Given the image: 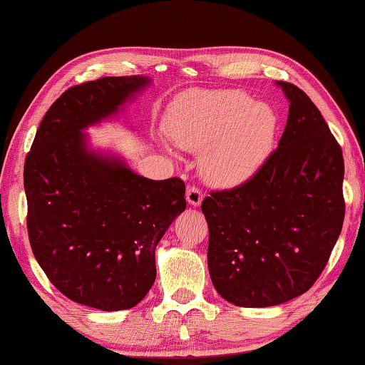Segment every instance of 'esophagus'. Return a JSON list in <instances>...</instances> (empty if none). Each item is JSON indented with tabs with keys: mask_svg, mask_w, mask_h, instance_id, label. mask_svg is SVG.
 Here are the masks:
<instances>
[{
	"mask_svg": "<svg viewBox=\"0 0 365 365\" xmlns=\"http://www.w3.org/2000/svg\"><path fill=\"white\" fill-rule=\"evenodd\" d=\"M187 201H188V205L193 206V207L200 206L202 202L201 190L196 188V187H188L187 188Z\"/></svg>",
	"mask_w": 365,
	"mask_h": 365,
	"instance_id": "1",
	"label": "esophagus"
}]
</instances>
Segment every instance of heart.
<instances>
[{
	"label": "heart",
	"mask_w": 365,
	"mask_h": 365,
	"mask_svg": "<svg viewBox=\"0 0 365 365\" xmlns=\"http://www.w3.org/2000/svg\"><path fill=\"white\" fill-rule=\"evenodd\" d=\"M279 128L275 108L255 101L243 90L188 91L172 104L164 120L172 143L201 153L202 178L225 190L243 187L261 172Z\"/></svg>",
	"instance_id": "b5f03b06"
}]
</instances>
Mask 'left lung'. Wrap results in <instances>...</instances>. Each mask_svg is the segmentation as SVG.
<instances>
[{
    "label": "left lung",
    "mask_w": 365,
    "mask_h": 365,
    "mask_svg": "<svg viewBox=\"0 0 365 365\" xmlns=\"http://www.w3.org/2000/svg\"><path fill=\"white\" fill-rule=\"evenodd\" d=\"M289 103L285 132L261 172L201 205L214 288L240 307L306 293L324 270L344 219V160L304 91L275 82Z\"/></svg>",
    "instance_id": "1"
}]
</instances>
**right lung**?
<instances>
[{"mask_svg":"<svg viewBox=\"0 0 365 365\" xmlns=\"http://www.w3.org/2000/svg\"><path fill=\"white\" fill-rule=\"evenodd\" d=\"M150 77H103L53 103L24 168L30 246L49 282L101 311L137 306L156 280V246L187 207L180 178L138 175L91 145L90 127L127 110Z\"/></svg>","mask_w":365,"mask_h":365,"instance_id":"add662e5","label":"right lung"}]
</instances>
